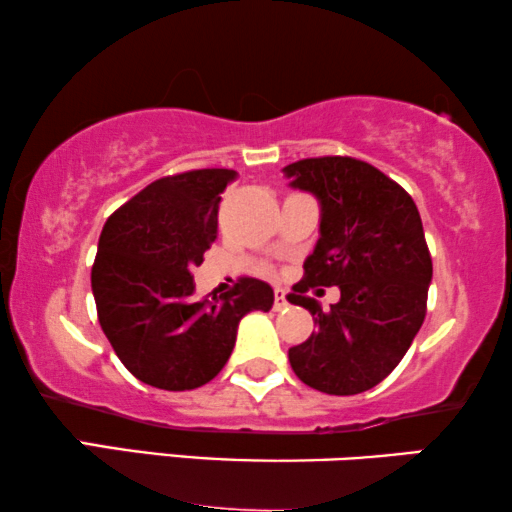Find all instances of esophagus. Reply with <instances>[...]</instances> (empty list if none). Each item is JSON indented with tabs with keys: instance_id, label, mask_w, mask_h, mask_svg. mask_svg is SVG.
<instances>
[{
	"instance_id": "obj_1",
	"label": "esophagus",
	"mask_w": 512,
	"mask_h": 512,
	"mask_svg": "<svg viewBox=\"0 0 512 512\" xmlns=\"http://www.w3.org/2000/svg\"><path fill=\"white\" fill-rule=\"evenodd\" d=\"M286 305H289V300H286V291L275 289V310H282Z\"/></svg>"
}]
</instances>
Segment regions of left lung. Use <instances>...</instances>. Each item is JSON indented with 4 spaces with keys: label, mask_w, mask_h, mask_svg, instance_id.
<instances>
[{
    "label": "left lung",
    "mask_w": 512,
    "mask_h": 512,
    "mask_svg": "<svg viewBox=\"0 0 512 512\" xmlns=\"http://www.w3.org/2000/svg\"><path fill=\"white\" fill-rule=\"evenodd\" d=\"M284 174L321 207L317 247L286 296L312 312L317 333L289 349L291 368L324 394H361L401 363L424 324L433 265L422 219L408 191L363 160L305 158ZM317 285L341 289L328 313L306 296Z\"/></svg>",
    "instance_id": "obj_1"
}]
</instances>
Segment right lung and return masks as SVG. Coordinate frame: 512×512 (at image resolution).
<instances>
[{
  "instance_id": "obj_1",
  "label": "right lung",
  "mask_w": 512,
  "mask_h": 512,
  "mask_svg": "<svg viewBox=\"0 0 512 512\" xmlns=\"http://www.w3.org/2000/svg\"><path fill=\"white\" fill-rule=\"evenodd\" d=\"M233 170H191L153 181L104 223L90 272L97 319L125 368L156 389H198L221 373L240 319L275 303L270 284L195 300L191 270L216 240Z\"/></svg>"
}]
</instances>
